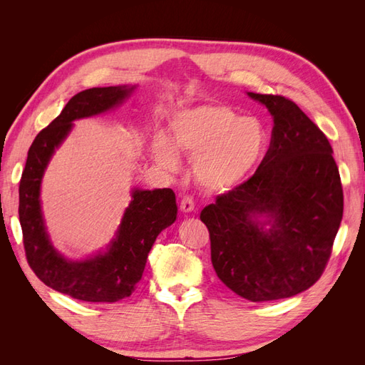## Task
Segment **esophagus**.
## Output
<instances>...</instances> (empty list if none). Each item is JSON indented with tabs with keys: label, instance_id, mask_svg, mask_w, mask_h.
<instances>
[{
	"label": "esophagus",
	"instance_id": "34e87169",
	"mask_svg": "<svg viewBox=\"0 0 365 365\" xmlns=\"http://www.w3.org/2000/svg\"><path fill=\"white\" fill-rule=\"evenodd\" d=\"M180 208L182 210L184 213H192L195 212V202L190 196H184L181 200V204H180Z\"/></svg>",
	"mask_w": 365,
	"mask_h": 365
}]
</instances>
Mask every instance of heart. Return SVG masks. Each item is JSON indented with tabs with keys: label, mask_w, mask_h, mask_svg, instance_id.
I'll return each instance as SVG.
<instances>
[{
	"label": "heart",
	"mask_w": 365,
	"mask_h": 365,
	"mask_svg": "<svg viewBox=\"0 0 365 365\" xmlns=\"http://www.w3.org/2000/svg\"><path fill=\"white\" fill-rule=\"evenodd\" d=\"M172 138L153 143L157 160L180 169V152L195 158V178L210 192H225L247 180L267 148V130L257 118L242 117L227 105L185 108L172 117Z\"/></svg>",
	"instance_id": "b5f03b06"
}]
</instances>
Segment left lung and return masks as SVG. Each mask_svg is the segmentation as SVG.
<instances>
[{"label":"left lung","instance_id":"8db88e82","mask_svg":"<svg viewBox=\"0 0 365 365\" xmlns=\"http://www.w3.org/2000/svg\"><path fill=\"white\" fill-rule=\"evenodd\" d=\"M247 94L272 115L269 149L248 181L200 217L220 282L260 303L300 294L322 277L344 202L332 146L314 121L289 98Z\"/></svg>","mask_w":365,"mask_h":365}]
</instances>
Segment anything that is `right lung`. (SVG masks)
I'll return each mask as SVG.
<instances>
[{"mask_svg": "<svg viewBox=\"0 0 365 365\" xmlns=\"http://www.w3.org/2000/svg\"><path fill=\"white\" fill-rule=\"evenodd\" d=\"M135 85L90 88L65 105L62 113L42 129L27 153L19 182V222L30 268L61 294L91 303H114L134 292L146 267L148 254L164 228L176 220L172 189H132L113 240L103 251L82 260L67 259L51 244L41 204V184L54 152L71 132L73 121L105 114L120 106Z\"/></svg>", "mask_w": 365, "mask_h": 365, "instance_id": "right-lung-1", "label": "right lung"}]
</instances>
